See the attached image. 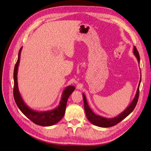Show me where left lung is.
<instances>
[{"label": "left lung", "mask_w": 151, "mask_h": 151, "mask_svg": "<svg viewBox=\"0 0 151 151\" xmlns=\"http://www.w3.org/2000/svg\"><path fill=\"white\" fill-rule=\"evenodd\" d=\"M133 52H134V55L135 56V57L137 58L139 64H140V56H139V52L137 51V48L135 47V46H134ZM140 81H141V77H140V81L139 83V85H138L137 91H136V94L135 95V97L134 98L133 100L130 103V104L127 106V108L125 109V110L124 111H123L119 115L115 116V117H114V118H111V119L106 118V117H104V116H101L100 115L95 114L93 111L91 110V109L89 106V105L88 104V102H87V100H86L85 95L84 93H83V101H84V109H85V114H86L87 119H88V120L92 124L98 126V127H112V126H114L116 124L119 123L120 122H121L125 118L127 117V116L131 112H132V111L134 110V109H135L136 105H137V101L139 99V86H140Z\"/></svg>", "instance_id": "left-lung-1"}]
</instances>
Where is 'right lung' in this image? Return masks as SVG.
<instances>
[{
    "instance_id": "add662e5",
    "label": "right lung",
    "mask_w": 151,
    "mask_h": 151,
    "mask_svg": "<svg viewBox=\"0 0 151 151\" xmlns=\"http://www.w3.org/2000/svg\"><path fill=\"white\" fill-rule=\"evenodd\" d=\"M22 47H21L19 51L18 59L16 64L14 67V97L16 103L24 115H25L27 117L31 120L35 124L41 125V126H51L57 124L58 122L60 121L65 115L66 103L70 95L73 93L75 89L74 86L70 85L66 87L63 90L60 102L57 107L55 109L44 111H39L31 109L30 107L25 104L21 95L20 92L19 90L18 83H17V71L19 65L21 58V52Z\"/></svg>"
}]
</instances>
